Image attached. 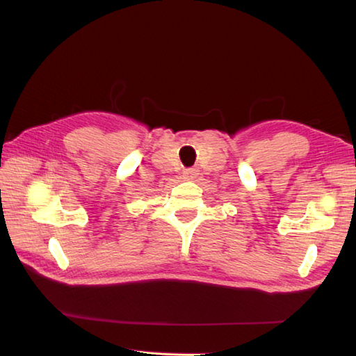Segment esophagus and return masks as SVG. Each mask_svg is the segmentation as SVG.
Wrapping results in <instances>:
<instances>
[{
    "label": "esophagus",
    "mask_w": 356,
    "mask_h": 356,
    "mask_svg": "<svg viewBox=\"0 0 356 356\" xmlns=\"http://www.w3.org/2000/svg\"><path fill=\"white\" fill-rule=\"evenodd\" d=\"M197 174H199V171L196 168H188V170L184 171V179L194 180V179L197 177Z\"/></svg>",
    "instance_id": "esophagus-1"
}]
</instances>
